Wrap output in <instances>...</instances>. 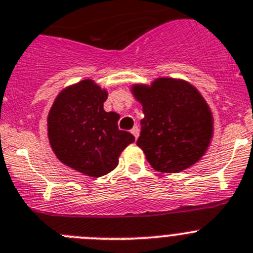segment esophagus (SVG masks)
<instances>
[{
    "instance_id": "esophagus-1",
    "label": "esophagus",
    "mask_w": 253,
    "mask_h": 253,
    "mask_svg": "<svg viewBox=\"0 0 253 253\" xmlns=\"http://www.w3.org/2000/svg\"><path fill=\"white\" fill-rule=\"evenodd\" d=\"M131 133H132V135L135 136V139L137 140V137H139V133H140V129H139V127H137V126H135V127H133V128L131 129Z\"/></svg>"
}]
</instances>
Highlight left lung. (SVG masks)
<instances>
[{"label": "left lung", "instance_id": "obj_1", "mask_svg": "<svg viewBox=\"0 0 253 253\" xmlns=\"http://www.w3.org/2000/svg\"><path fill=\"white\" fill-rule=\"evenodd\" d=\"M135 98L145 117L137 146L155 170L177 173L205 154L212 137V116L208 104L186 81L162 78L151 86L135 85Z\"/></svg>", "mask_w": 253, "mask_h": 253}]
</instances>
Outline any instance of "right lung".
I'll list each match as a JSON object with an SVG mask.
<instances>
[{
    "mask_svg": "<svg viewBox=\"0 0 253 253\" xmlns=\"http://www.w3.org/2000/svg\"><path fill=\"white\" fill-rule=\"evenodd\" d=\"M107 91L83 80L58 94L48 114V139L63 164L90 177H102L118 164V157L135 141L118 128L120 114L105 112Z\"/></svg>",
    "mask_w": 253,
    "mask_h": 253,
    "instance_id": "obj_1",
    "label": "right lung"
}]
</instances>
